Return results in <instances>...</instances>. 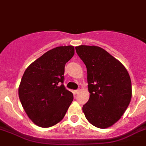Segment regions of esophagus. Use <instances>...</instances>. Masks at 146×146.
Returning <instances> with one entry per match:
<instances>
[{
	"mask_svg": "<svg viewBox=\"0 0 146 146\" xmlns=\"http://www.w3.org/2000/svg\"><path fill=\"white\" fill-rule=\"evenodd\" d=\"M78 92H79V90H76L73 91V93H74V94H77Z\"/></svg>",
	"mask_w": 146,
	"mask_h": 146,
	"instance_id": "esophagus-1",
	"label": "esophagus"
}]
</instances>
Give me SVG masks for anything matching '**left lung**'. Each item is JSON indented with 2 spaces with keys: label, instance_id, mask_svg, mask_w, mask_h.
<instances>
[{
  "label": "left lung",
  "instance_id": "1",
  "mask_svg": "<svg viewBox=\"0 0 146 146\" xmlns=\"http://www.w3.org/2000/svg\"><path fill=\"white\" fill-rule=\"evenodd\" d=\"M76 50L87 67L90 93L83 112L96 127H110L120 120L131 101L129 73L122 63L100 47L79 45Z\"/></svg>",
  "mask_w": 146,
  "mask_h": 146
}]
</instances>
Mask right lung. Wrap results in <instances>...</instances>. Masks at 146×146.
I'll return each mask as SVG.
<instances>
[{
  "label": "right lung",
  "mask_w": 146,
  "mask_h": 146,
  "mask_svg": "<svg viewBox=\"0 0 146 146\" xmlns=\"http://www.w3.org/2000/svg\"><path fill=\"white\" fill-rule=\"evenodd\" d=\"M74 47L59 46L47 51L26 68L18 95L28 117L35 125L48 128L60 122L73 100L66 90L64 66L74 55Z\"/></svg>",
  "instance_id": "obj_1"
}]
</instances>
